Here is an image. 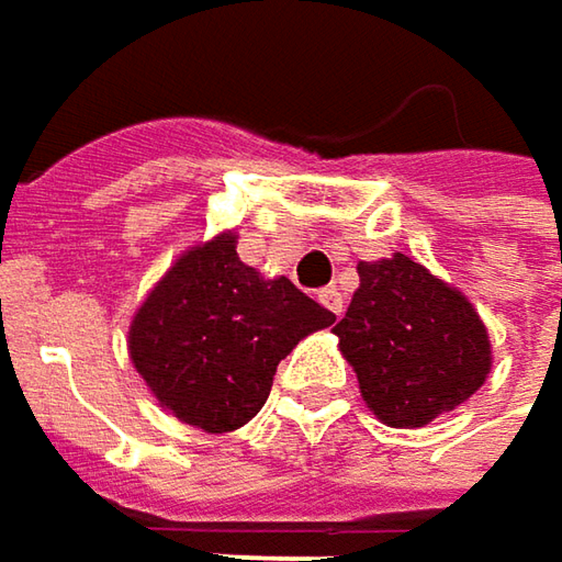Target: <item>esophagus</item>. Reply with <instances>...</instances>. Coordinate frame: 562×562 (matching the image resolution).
I'll return each instance as SVG.
<instances>
[{
  "mask_svg": "<svg viewBox=\"0 0 562 562\" xmlns=\"http://www.w3.org/2000/svg\"><path fill=\"white\" fill-rule=\"evenodd\" d=\"M317 299H321V305L327 307V311H333L336 317H339V314H342V307H346V302H342V292H339L336 285L321 289V295H317Z\"/></svg>",
  "mask_w": 562,
  "mask_h": 562,
  "instance_id": "obj_1",
  "label": "esophagus"
}]
</instances>
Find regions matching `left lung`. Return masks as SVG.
<instances>
[{
	"mask_svg": "<svg viewBox=\"0 0 562 562\" xmlns=\"http://www.w3.org/2000/svg\"><path fill=\"white\" fill-rule=\"evenodd\" d=\"M364 405L386 427H425L472 400L494 352L477 307L405 255L361 260L333 327Z\"/></svg>",
	"mask_w": 562,
	"mask_h": 562,
	"instance_id": "left-lung-1",
	"label": "left lung"
}]
</instances>
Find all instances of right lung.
<instances>
[{
    "instance_id": "1",
    "label": "right lung",
    "mask_w": 562,
    "mask_h": 562,
    "mask_svg": "<svg viewBox=\"0 0 562 562\" xmlns=\"http://www.w3.org/2000/svg\"><path fill=\"white\" fill-rule=\"evenodd\" d=\"M235 245L226 229L176 257L128 327L132 364L159 408L207 434L248 425L282 358L336 321L285 277H260Z\"/></svg>"
}]
</instances>
